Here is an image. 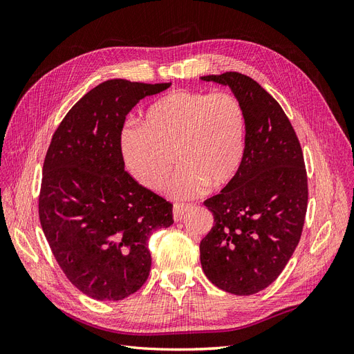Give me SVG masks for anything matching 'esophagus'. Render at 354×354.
<instances>
[{
	"label": "esophagus",
	"instance_id": "1",
	"mask_svg": "<svg viewBox=\"0 0 354 354\" xmlns=\"http://www.w3.org/2000/svg\"><path fill=\"white\" fill-rule=\"evenodd\" d=\"M189 205H180V203H177V205H174L173 208V217L176 221H180L181 218H183L186 216V212L189 211Z\"/></svg>",
	"mask_w": 354,
	"mask_h": 354
}]
</instances>
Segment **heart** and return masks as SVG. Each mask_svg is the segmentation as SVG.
Listing matches in <instances>:
<instances>
[{
	"mask_svg": "<svg viewBox=\"0 0 354 354\" xmlns=\"http://www.w3.org/2000/svg\"><path fill=\"white\" fill-rule=\"evenodd\" d=\"M246 145V116L230 93L178 90L149 106L143 124L128 122L120 136L127 169L145 189L164 186L174 160L180 165L167 186L177 201L217 190L236 177Z\"/></svg>",
	"mask_w": 354,
	"mask_h": 354,
	"instance_id": "b5f03b06",
	"label": "heart"
}]
</instances>
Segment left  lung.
I'll list each match as a JSON object with an SVG mask.
<instances>
[{"label": "left lung", "mask_w": 354, "mask_h": 354, "mask_svg": "<svg viewBox=\"0 0 354 354\" xmlns=\"http://www.w3.org/2000/svg\"><path fill=\"white\" fill-rule=\"evenodd\" d=\"M230 87L245 111L242 165L218 195L203 202L214 226L201 241V264L223 291L252 295L276 281L301 238L307 174L301 146L281 104L239 72L207 75Z\"/></svg>", "instance_id": "8db88e82"}]
</instances>
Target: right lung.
<instances>
[{
  "mask_svg": "<svg viewBox=\"0 0 354 354\" xmlns=\"http://www.w3.org/2000/svg\"><path fill=\"white\" fill-rule=\"evenodd\" d=\"M171 82L108 80L63 118L42 167L39 220L53 255L80 291L120 301L147 281V241L169 227L173 205L127 173L120 136L127 115Z\"/></svg>",
  "mask_w": 354,
  "mask_h": 354,
  "instance_id": "1",
  "label": "right lung"
}]
</instances>
